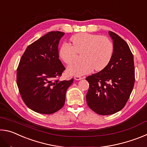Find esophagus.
Wrapping results in <instances>:
<instances>
[{"instance_id":"1","label":"esophagus","mask_w":147,"mask_h":147,"mask_svg":"<svg viewBox=\"0 0 147 147\" xmlns=\"http://www.w3.org/2000/svg\"><path fill=\"white\" fill-rule=\"evenodd\" d=\"M74 78L76 80H80L82 79V77L79 76H74Z\"/></svg>"}]
</instances>
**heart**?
I'll use <instances>...</instances> for the list:
<instances>
[{
    "label": "heart",
    "instance_id": "heart-1",
    "mask_svg": "<svg viewBox=\"0 0 147 147\" xmlns=\"http://www.w3.org/2000/svg\"><path fill=\"white\" fill-rule=\"evenodd\" d=\"M71 45L63 43L59 49V55L66 64L75 61L78 54L82 61L74 62L68 66L70 75L82 76L95 71H102L111 61L114 53V46L106 36L86 32L76 34L70 39Z\"/></svg>",
    "mask_w": 147,
    "mask_h": 147
}]
</instances>
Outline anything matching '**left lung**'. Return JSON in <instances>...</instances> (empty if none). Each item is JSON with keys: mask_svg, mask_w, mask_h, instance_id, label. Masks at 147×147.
<instances>
[{"mask_svg": "<svg viewBox=\"0 0 147 147\" xmlns=\"http://www.w3.org/2000/svg\"><path fill=\"white\" fill-rule=\"evenodd\" d=\"M114 53L106 68L86 78L89 84L86 101L92 110L101 115L118 112L126 105L135 82L134 56L126 42L109 31Z\"/></svg>", "mask_w": 147, "mask_h": 147, "instance_id": "left-lung-1", "label": "left lung"}]
</instances>
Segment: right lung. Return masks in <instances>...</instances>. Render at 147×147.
<instances>
[{
    "label": "right lung",
    "instance_id": "1",
    "mask_svg": "<svg viewBox=\"0 0 147 147\" xmlns=\"http://www.w3.org/2000/svg\"><path fill=\"white\" fill-rule=\"evenodd\" d=\"M64 32H50L27 47L17 69V84L24 104L32 110L52 114L65 100L67 89L73 82L60 81L65 68L59 59L58 44Z\"/></svg>",
    "mask_w": 147,
    "mask_h": 147
}]
</instances>
